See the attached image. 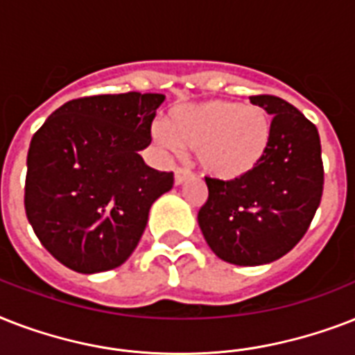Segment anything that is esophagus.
I'll list each match as a JSON object with an SVG mask.
<instances>
[{"label":"esophagus","mask_w":355,"mask_h":355,"mask_svg":"<svg viewBox=\"0 0 355 355\" xmlns=\"http://www.w3.org/2000/svg\"><path fill=\"white\" fill-rule=\"evenodd\" d=\"M191 177H193V173L186 169V167H177L175 169V184H178V186L186 182V180H189Z\"/></svg>","instance_id":"1"}]
</instances>
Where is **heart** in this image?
<instances>
[{"instance_id": "heart-1", "label": "heart", "mask_w": 355, "mask_h": 355, "mask_svg": "<svg viewBox=\"0 0 355 355\" xmlns=\"http://www.w3.org/2000/svg\"><path fill=\"white\" fill-rule=\"evenodd\" d=\"M153 134L169 149L195 150L208 177L228 182L247 177L263 162L272 123L256 105L208 99L173 107L164 127H156Z\"/></svg>"}]
</instances>
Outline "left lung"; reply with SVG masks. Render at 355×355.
Segmentation results:
<instances>
[{
    "mask_svg": "<svg viewBox=\"0 0 355 355\" xmlns=\"http://www.w3.org/2000/svg\"><path fill=\"white\" fill-rule=\"evenodd\" d=\"M250 103L272 116L269 153L247 177L228 182L206 177L208 200L197 217L211 250L243 267L289 252L308 232L324 186L313 123L276 96H252Z\"/></svg>",
    "mask_w": 355,
    "mask_h": 355,
    "instance_id": "left-lung-1",
    "label": "left lung"
}]
</instances>
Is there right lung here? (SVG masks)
Wrapping results in <instances>:
<instances>
[{
    "label": "right lung",
    "mask_w": 355,
    "mask_h": 355,
    "mask_svg": "<svg viewBox=\"0 0 355 355\" xmlns=\"http://www.w3.org/2000/svg\"><path fill=\"white\" fill-rule=\"evenodd\" d=\"M162 94L88 96L68 101L31 139L25 214L46 250L92 275L127 261L150 205L173 188L138 150L150 144Z\"/></svg>",
    "instance_id": "1"
}]
</instances>
